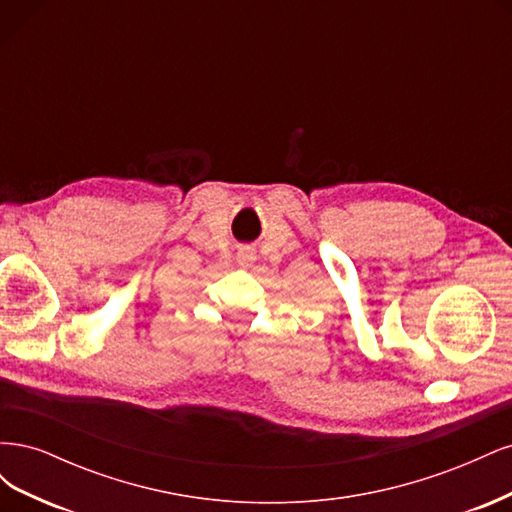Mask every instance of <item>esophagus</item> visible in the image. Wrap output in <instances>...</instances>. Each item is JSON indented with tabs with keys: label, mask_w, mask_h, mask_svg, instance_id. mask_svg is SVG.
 <instances>
[{
	"label": "esophagus",
	"mask_w": 512,
	"mask_h": 512,
	"mask_svg": "<svg viewBox=\"0 0 512 512\" xmlns=\"http://www.w3.org/2000/svg\"><path fill=\"white\" fill-rule=\"evenodd\" d=\"M256 260V256H254V252L252 250H241L239 254H237V262H239V267H252V262Z\"/></svg>",
	"instance_id": "obj_1"
}]
</instances>
